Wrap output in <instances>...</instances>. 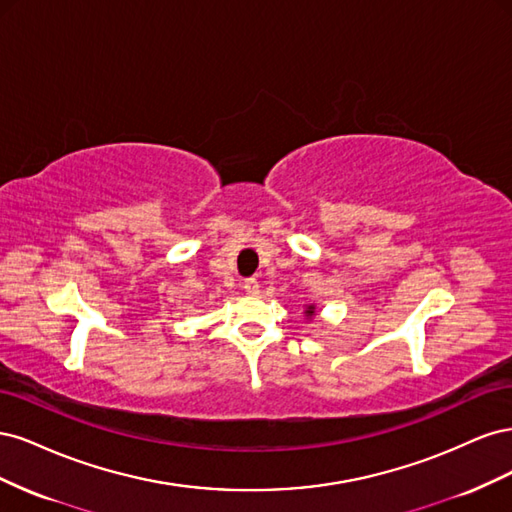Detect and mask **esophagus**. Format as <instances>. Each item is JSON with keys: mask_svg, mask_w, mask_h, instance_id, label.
I'll return each mask as SVG.
<instances>
[{"mask_svg": "<svg viewBox=\"0 0 512 512\" xmlns=\"http://www.w3.org/2000/svg\"><path fill=\"white\" fill-rule=\"evenodd\" d=\"M243 288H245L247 294H258L260 292V284L254 280V277H250V280H245Z\"/></svg>", "mask_w": 512, "mask_h": 512, "instance_id": "1", "label": "esophagus"}]
</instances>
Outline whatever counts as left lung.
<instances>
[{"mask_svg": "<svg viewBox=\"0 0 512 512\" xmlns=\"http://www.w3.org/2000/svg\"><path fill=\"white\" fill-rule=\"evenodd\" d=\"M305 314H307V316H314V307H312V305H309V307H307V312H305Z\"/></svg>", "mask_w": 512, "mask_h": 512, "instance_id": "left-lung-1", "label": "left lung"}]
</instances>
